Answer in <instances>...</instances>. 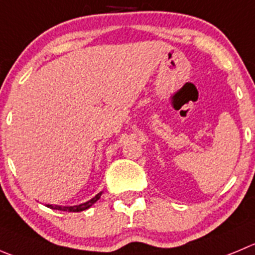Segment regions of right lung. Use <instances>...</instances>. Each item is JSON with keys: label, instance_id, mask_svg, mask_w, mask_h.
Here are the masks:
<instances>
[{"label": "right lung", "instance_id": "1", "mask_svg": "<svg viewBox=\"0 0 255 255\" xmlns=\"http://www.w3.org/2000/svg\"><path fill=\"white\" fill-rule=\"evenodd\" d=\"M102 192H99V194L95 195L93 199H90L89 201H87V203L84 204H80V205H74V206H59V205H46L47 208L50 209H54V210H60V211H69V213H79V211H83V210H87V209H89L90 206L93 205L94 203H97L99 200V197H101Z\"/></svg>", "mask_w": 255, "mask_h": 255}]
</instances>
